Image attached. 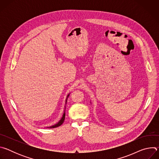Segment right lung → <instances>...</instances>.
<instances>
[{"label":"right lung","instance_id":"add662e5","mask_svg":"<svg viewBox=\"0 0 159 159\" xmlns=\"http://www.w3.org/2000/svg\"><path fill=\"white\" fill-rule=\"evenodd\" d=\"M69 95H68V97H69ZM65 112H64V114H63V115L61 119L60 120V121L57 125H53V126H50V127H49V128H57V127L60 126V125H61L63 124V121H64V120H65Z\"/></svg>","mask_w":159,"mask_h":159}]
</instances>
